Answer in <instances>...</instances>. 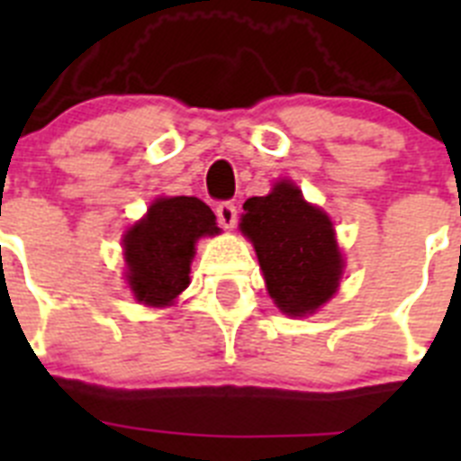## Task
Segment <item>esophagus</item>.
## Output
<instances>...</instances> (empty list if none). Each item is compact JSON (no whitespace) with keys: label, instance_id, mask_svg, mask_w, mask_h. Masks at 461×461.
<instances>
[{"label":"esophagus","instance_id":"34e87169","mask_svg":"<svg viewBox=\"0 0 461 461\" xmlns=\"http://www.w3.org/2000/svg\"><path fill=\"white\" fill-rule=\"evenodd\" d=\"M217 219L221 223V228H226V230L235 228V223H238V207H235V203H219Z\"/></svg>","mask_w":461,"mask_h":461}]
</instances>
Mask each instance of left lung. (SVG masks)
<instances>
[{"instance_id": "obj_1", "label": "left lung", "mask_w": 461, "mask_h": 461, "mask_svg": "<svg viewBox=\"0 0 461 461\" xmlns=\"http://www.w3.org/2000/svg\"><path fill=\"white\" fill-rule=\"evenodd\" d=\"M240 228L254 244L267 293L286 316H307L335 295L344 272L335 228L291 180L244 203Z\"/></svg>"}]
</instances>
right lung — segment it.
<instances>
[{
	"mask_svg": "<svg viewBox=\"0 0 461 461\" xmlns=\"http://www.w3.org/2000/svg\"><path fill=\"white\" fill-rule=\"evenodd\" d=\"M219 235L217 217L194 195L157 198L122 238L126 281L148 307H170L189 286L195 242Z\"/></svg>",
	"mask_w": 461,
	"mask_h": 461,
	"instance_id": "1",
	"label": "right lung"
}]
</instances>
